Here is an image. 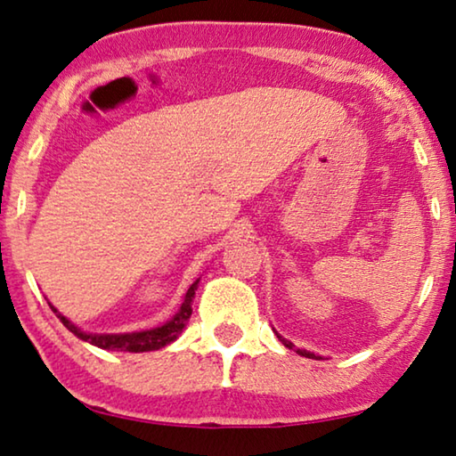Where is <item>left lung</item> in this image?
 <instances>
[{
  "label": "left lung",
  "instance_id": "1",
  "mask_svg": "<svg viewBox=\"0 0 456 456\" xmlns=\"http://www.w3.org/2000/svg\"><path fill=\"white\" fill-rule=\"evenodd\" d=\"M276 335H278V332H276ZM278 338L281 343H284V346H288V349H294V345L290 341H286V338H281L280 335H278ZM296 353H298V355H302V357H308V359H319V357H314V353L305 351V349H296Z\"/></svg>",
  "mask_w": 456,
  "mask_h": 456
}]
</instances>
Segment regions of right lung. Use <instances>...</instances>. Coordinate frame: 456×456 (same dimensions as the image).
I'll use <instances>...</instances> for the list:
<instances>
[{"label":"right lung","instance_id":"1","mask_svg":"<svg viewBox=\"0 0 456 456\" xmlns=\"http://www.w3.org/2000/svg\"><path fill=\"white\" fill-rule=\"evenodd\" d=\"M199 280L192 281V286L189 288V292L184 296V302L180 305L178 313L172 316L168 322H164L162 327L150 329V330H140V332H121V335H93V332H83L78 327H75L69 319L56 310L53 305V313L59 316L61 322L67 327L72 335H77L83 341L91 343L99 346V349H110V351H129V353H143V351H158L162 346L170 345L172 341H176L180 332L186 327L189 322L191 314H192V298H194V290H197Z\"/></svg>","mask_w":456,"mask_h":456}]
</instances>
